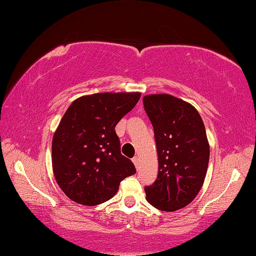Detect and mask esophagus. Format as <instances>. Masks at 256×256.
Listing matches in <instances>:
<instances>
[{
  "mask_svg": "<svg viewBox=\"0 0 256 256\" xmlns=\"http://www.w3.org/2000/svg\"><path fill=\"white\" fill-rule=\"evenodd\" d=\"M132 162H134V164H135L136 169H138V168H140V158H138L137 156H135V158H132Z\"/></svg>",
  "mask_w": 256,
  "mask_h": 256,
  "instance_id": "esophagus-1",
  "label": "esophagus"
}]
</instances>
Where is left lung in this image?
<instances>
[{"mask_svg":"<svg viewBox=\"0 0 256 256\" xmlns=\"http://www.w3.org/2000/svg\"><path fill=\"white\" fill-rule=\"evenodd\" d=\"M144 108L154 129L158 174L145 187L146 200L158 210L185 208L203 186L210 158L206 132L192 104L169 94L146 95Z\"/></svg>","mask_w":256,"mask_h":256,"instance_id":"left-lung-1","label":"left lung"}]
</instances>
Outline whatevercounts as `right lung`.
I'll list each match as a JSON object with an SVG mask.
<instances>
[{"instance_id":"obj_1","label":"right lung","mask_w":256,"mask_h":256,"mask_svg":"<svg viewBox=\"0 0 256 256\" xmlns=\"http://www.w3.org/2000/svg\"><path fill=\"white\" fill-rule=\"evenodd\" d=\"M140 93H98L74 100L54 132L52 166L58 185L74 202L98 205L112 198L126 177L136 174L120 152L116 126Z\"/></svg>"}]
</instances>
